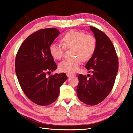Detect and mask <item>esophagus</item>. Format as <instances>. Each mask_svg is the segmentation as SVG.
Returning a JSON list of instances; mask_svg holds the SVG:
<instances>
[{"instance_id": "1", "label": "esophagus", "mask_w": 133, "mask_h": 133, "mask_svg": "<svg viewBox=\"0 0 133 133\" xmlns=\"http://www.w3.org/2000/svg\"><path fill=\"white\" fill-rule=\"evenodd\" d=\"M66 75H67V77H68V78H70V77H72V76L74 75V74H71V73H67Z\"/></svg>"}]
</instances>
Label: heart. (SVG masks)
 Wrapping results in <instances>:
<instances>
[{
  "label": "heart",
  "mask_w": 133,
  "mask_h": 133,
  "mask_svg": "<svg viewBox=\"0 0 133 133\" xmlns=\"http://www.w3.org/2000/svg\"><path fill=\"white\" fill-rule=\"evenodd\" d=\"M62 43H52L49 51L52 57L59 60L63 56L65 48H71L72 57L65 59L59 64V69L62 72L72 73L77 71L81 64L82 59L87 61L91 57L97 47V40L91 34H86L82 31L71 30L61 39Z\"/></svg>",
  "instance_id": "heart-1"
}]
</instances>
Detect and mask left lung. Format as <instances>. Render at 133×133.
<instances>
[{
  "mask_svg": "<svg viewBox=\"0 0 133 133\" xmlns=\"http://www.w3.org/2000/svg\"><path fill=\"white\" fill-rule=\"evenodd\" d=\"M90 30L97 40L94 54L86 64L92 75H78L77 96L81 101L90 106L102 102L113 87L118 70V60L115 48L105 34L94 27Z\"/></svg>",
  "mask_w": 133,
  "mask_h": 133,
  "instance_id": "1",
  "label": "left lung"
}]
</instances>
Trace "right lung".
I'll return each instance as SVG.
<instances>
[{"mask_svg": "<svg viewBox=\"0 0 133 133\" xmlns=\"http://www.w3.org/2000/svg\"><path fill=\"white\" fill-rule=\"evenodd\" d=\"M59 34L55 28L39 30L25 39L16 56L15 72L20 86L28 98L38 105L55 102L67 79L65 73L46 76L57 69L49 47Z\"/></svg>", "mask_w": 133, "mask_h": 133, "instance_id": "1", "label": "right lung"}]
</instances>
